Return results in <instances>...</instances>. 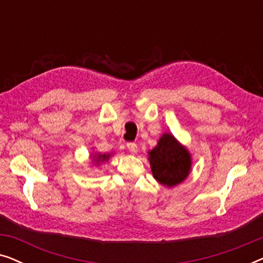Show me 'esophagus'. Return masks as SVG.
Returning a JSON list of instances; mask_svg holds the SVG:
<instances>
[{
    "label": "esophagus",
    "instance_id": "obj_1",
    "mask_svg": "<svg viewBox=\"0 0 263 263\" xmlns=\"http://www.w3.org/2000/svg\"><path fill=\"white\" fill-rule=\"evenodd\" d=\"M127 148L129 149V152L135 154L136 152H138V145H136L135 142H128L127 143Z\"/></svg>",
    "mask_w": 263,
    "mask_h": 263
}]
</instances>
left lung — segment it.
I'll return each mask as SVG.
<instances>
[{
    "mask_svg": "<svg viewBox=\"0 0 263 263\" xmlns=\"http://www.w3.org/2000/svg\"><path fill=\"white\" fill-rule=\"evenodd\" d=\"M148 154L152 174L161 184L174 186L189 175L192 166L190 154L171 134L161 136L158 145Z\"/></svg>",
    "mask_w": 263,
    "mask_h": 263,
    "instance_id": "obj_1",
    "label": "left lung"
}]
</instances>
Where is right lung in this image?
Listing matches in <instances>:
<instances>
[{
  "label": "right lung",
  "instance_id": "right-lung-1",
  "mask_svg": "<svg viewBox=\"0 0 263 263\" xmlns=\"http://www.w3.org/2000/svg\"><path fill=\"white\" fill-rule=\"evenodd\" d=\"M109 154H98V157H97V161L98 160H106V159H109Z\"/></svg>",
  "mask_w": 263,
  "mask_h": 263
}]
</instances>
